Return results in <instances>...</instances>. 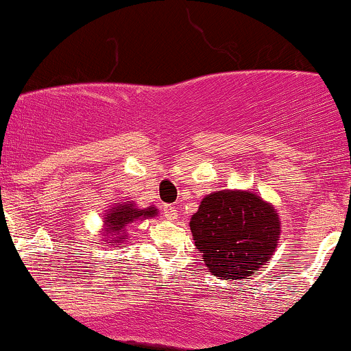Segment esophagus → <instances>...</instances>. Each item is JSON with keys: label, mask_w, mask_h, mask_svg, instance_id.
<instances>
[{"label": "esophagus", "mask_w": 351, "mask_h": 351, "mask_svg": "<svg viewBox=\"0 0 351 351\" xmlns=\"http://www.w3.org/2000/svg\"><path fill=\"white\" fill-rule=\"evenodd\" d=\"M163 213H165V217L168 220L178 219V210H176V206H173V205H165L163 206Z\"/></svg>", "instance_id": "34e87169"}]
</instances>
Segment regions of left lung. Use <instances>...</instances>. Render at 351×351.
<instances>
[{
	"mask_svg": "<svg viewBox=\"0 0 351 351\" xmlns=\"http://www.w3.org/2000/svg\"><path fill=\"white\" fill-rule=\"evenodd\" d=\"M197 249L219 279H249L271 259L281 235L276 208L252 191L206 195L190 220Z\"/></svg>",
	"mask_w": 351,
	"mask_h": 351,
	"instance_id": "8db88e82",
	"label": "left lung"
}]
</instances>
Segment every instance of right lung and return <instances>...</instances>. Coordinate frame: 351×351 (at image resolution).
<instances>
[{
	"mask_svg": "<svg viewBox=\"0 0 351 351\" xmlns=\"http://www.w3.org/2000/svg\"><path fill=\"white\" fill-rule=\"evenodd\" d=\"M158 215V210L154 206H147V208H136L132 202H121V204L114 205L109 210L108 215L104 217L106 234L104 239L110 241V245H119L123 239H126V230L129 223L136 222L141 219H151V217Z\"/></svg>",
	"mask_w": 351,
	"mask_h": 351,
	"instance_id": "obj_1",
	"label": "right lung"
}]
</instances>
